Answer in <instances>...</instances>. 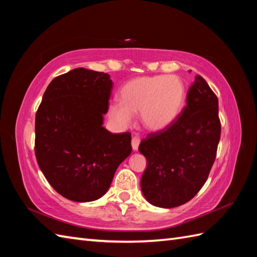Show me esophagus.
I'll list each match as a JSON object with an SVG mask.
<instances>
[{
  "instance_id": "obj_1",
  "label": "esophagus",
  "mask_w": 257,
  "mask_h": 257,
  "mask_svg": "<svg viewBox=\"0 0 257 257\" xmlns=\"http://www.w3.org/2000/svg\"><path fill=\"white\" fill-rule=\"evenodd\" d=\"M139 144H140V138L134 137V138L132 139V147H133V150H134V151H137V150H138Z\"/></svg>"
}]
</instances>
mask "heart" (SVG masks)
<instances>
[{"mask_svg": "<svg viewBox=\"0 0 257 257\" xmlns=\"http://www.w3.org/2000/svg\"><path fill=\"white\" fill-rule=\"evenodd\" d=\"M120 101L108 106V117L120 128H129L134 114L150 133H160L174 122L185 99L183 80L174 75L141 76L127 81L119 91Z\"/></svg>", "mask_w": 257, "mask_h": 257, "instance_id": "b5f03b06", "label": "heart"}]
</instances>
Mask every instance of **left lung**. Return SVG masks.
<instances>
[{
    "mask_svg": "<svg viewBox=\"0 0 257 257\" xmlns=\"http://www.w3.org/2000/svg\"><path fill=\"white\" fill-rule=\"evenodd\" d=\"M221 136L219 100L200 75L174 122L139 146L147 159L140 187L150 204L170 209L187 203L205 183Z\"/></svg>",
    "mask_w": 257,
    "mask_h": 257,
    "instance_id": "8db88e82",
    "label": "left lung"
}]
</instances>
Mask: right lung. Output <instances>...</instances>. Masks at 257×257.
<instances>
[{"label": "right lung", "mask_w": 257, "mask_h": 257, "mask_svg": "<svg viewBox=\"0 0 257 257\" xmlns=\"http://www.w3.org/2000/svg\"><path fill=\"white\" fill-rule=\"evenodd\" d=\"M111 89L108 74L75 68L51 81L38 107V167L54 190L70 201L101 198L132 154V135L111 134L102 125Z\"/></svg>", "instance_id": "add662e5"}]
</instances>
